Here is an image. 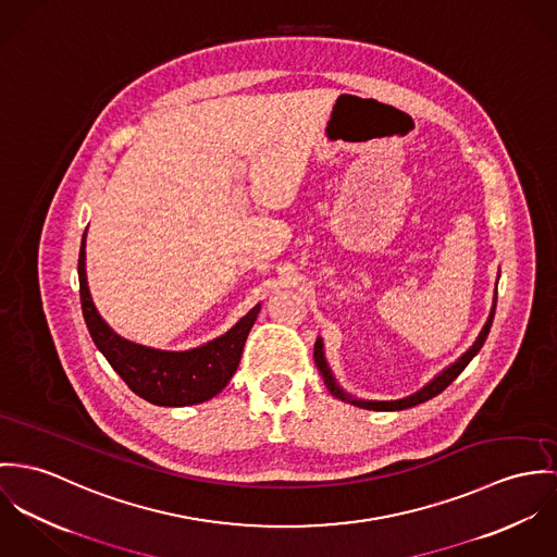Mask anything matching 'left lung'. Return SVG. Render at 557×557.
I'll return each instance as SVG.
<instances>
[{"label":"left lung","instance_id":"1","mask_svg":"<svg viewBox=\"0 0 557 557\" xmlns=\"http://www.w3.org/2000/svg\"><path fill=\"white\" fill-rule=\"evenodd\" d=\"M494 315L495 304L494 309H492V315H490L487 324L483 326V331H481L479 339L474 342V346H472L457 363H453L448 370L442 371L437 377H433L428 386H423L419 393H414V395H410V397H406V399H395V401H363V399H352L350 395H346V393L335 384V380H333V375H331V370H329V366H326V361H324V355H322V342H320V339H318L315 346H313V361H315L318 370H320L322 377H324L326 388H329L335 397H339L342 401H350V404H355V406H359V408H368V410H406V408H412V406H417V404H423V401L435 397L437 393H442L461 371L466 370V366H468V363L476 357V352L483 348V344H485V339H487V335H490Z\"/></svg>","mask_w":557,"mask_h":557}]
</instances>
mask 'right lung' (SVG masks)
I'll return each mask as SVG.
<instances>
[{
    "label": "right lung",
    "mask_w": 557,
    "mask_h": 557,
    "mask_svg": "<svg viewBox=\"0 0 557 557\" xmlns=\"http://www.w3.org/2000/svg\"><path fill=\"white\" fill-rule=\"evenodd\" d=\"M78 290L83 318L98 350L138 397L156 406H191L218 395L239 368L249 329L260 311L258 304L228 333L186 352L132 344L113 333L94 308L85 280V237L78 251Z\"/></svg>",
    "instance_id": "right-lung-1"
}]
</instances>
